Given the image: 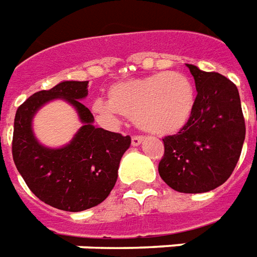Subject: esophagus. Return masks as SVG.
<instances>
[{
	"label": "esophagus",
	"mask_w": 257,
	"mask_h": 257,
	"mask_svg": "<svg viewBox=\"0 0 257 257\" xmlns=\"http://www.w3.org/2000/svg\"><path fill=\"white\" fill-rule=\"evenodd\" d=\"M142 142H144V137H133V140H131L133 146H140Z\"/></svg>",
	"instance_id": "1"
}]
</instances>
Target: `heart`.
Returning a JSON list of instances; mask_svg holds the SVG:
<instances>
[{
  "mask_svg": "<svg viewBox=\"0 0 257 257\" xmlns=\"http://www.w3.org/2000/svg\"><path fill=\"white\" fill-rule=\"evenodd\" d=\"M194 108V85L180 71L119 81L108 89V100L96 99L92 103V112L104 126H116L124 115L136 120L141 130L158 137L180 131Z\"/></svg>",
  "mask_w": 257,
  "mask_h": 257,
  "instance_id": "b5f03b06",
  "label": "heart"
}]
</instances>
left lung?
<instances>
[{"instance_id":"8db88e82","label":"left lung","mask_w":257,"mask_h":257,"mask_svg":"<svg viewBox=\"0 0 257 257\" xmlns=\"http://www.w3.org/2000/svg\"><path fill=\"white\" fill-rule=\"evenodd\" d=\"M196 86L192 116L177 134L164 138L158 173L177 192L200 194L230 177L245 140L237 86L219 73L187 63Z\"/></svg>"}]
</instances>
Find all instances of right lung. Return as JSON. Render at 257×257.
I'll return each instance as SVG.
<instances>
[{"instance_id":"add662e5","label":"right lung","mask_w":257,"mask_h":257,"mask_svg":"<svg viewBox=\"0 0 257 257\" xmlns=\"http://www.w3.org/2000/svg\"><path fill=\"white\" fill-rule=\"evenodd\" d=\"M89 81H62L40 90L17 108L12 153L27 186L44 203L63 211H84L107 198L117 179L131 138L93 126L94 117L81 103ZM61 98L76 109L81 127L69 144L48 148L34 137L32 121L44 103Z\"/></svg>"}]
</instances>
